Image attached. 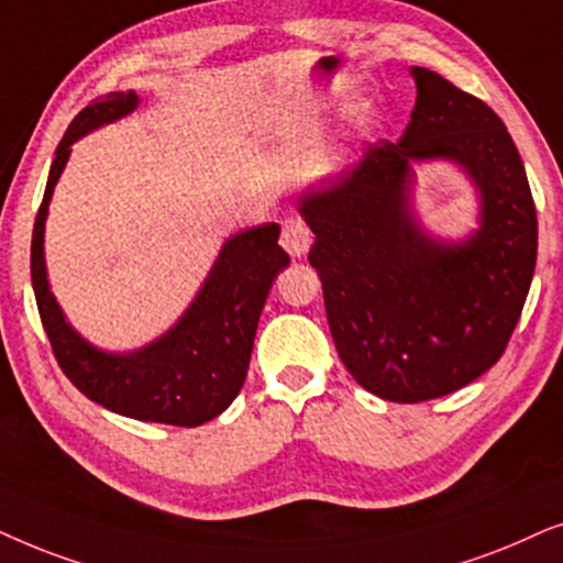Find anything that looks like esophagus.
Segmentation results:
<instances>
[{"label": "esophagus", "instance_id": "34e87169", "mask_svg": "<svg viewBox=\"0 0 563 563\" xmlns=\"http://www.w3.org/2000/svg\"><path fill=\"white\" fill-rule=\"evenodd\" d=\"M280 244L290 257H303L311 246V231L303 221L290 219L283 223V234H280Z\"/></svg>", "mask_w": 563, "mask_h": 563}]
</instances>
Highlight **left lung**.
I'll use <instances>...</instances> for the list:
<instances>
[{"mask_svg": "<svg viewBox=\"0 0 563 563\" xmlns=\"http://www.w3.org/2000/svg\"><path fill=\"white\" fill-rule=\"evenodd\" d=\"M401 139L298 195L329 332L365 391L417 404L497 363L536 273L538 219L515 141L489 104L422 66ZM448 161L475 187L477 229L434 238L416 213L417 163Z\"/></svg>", "mask_w": 563, "mask_h": 563, "instance_id": "8db88e82", "label": "left lung"}]
</instances>
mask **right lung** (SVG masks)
I'll return each instance as SVG.
<instances>
[{
	"label": "right lung",
	"instance_id": "1",
	"mask_svg": "<svg viewBox=\"0 0 563 563\" xmlns=\"http://www.w3.org/2000/svg\"><path fill=\"white\" fill-rule=\"evenodd\" d=\"M139 102L133 89L110 95L108 100L87 104L66 129L35 219L30 277L58 365L89 401L141 422L198 427L227 411L242 391L262 306L290 257L277 244V223L236 231L221 244L219 257L183 317L139 350H102L66 321L46 267L51 198L71 146L87 133L131 115Z\"/></svg>",
	"mask_w": 563,
	"mask_h": 563
}]
</instances>
